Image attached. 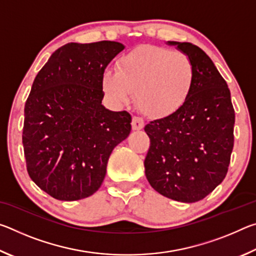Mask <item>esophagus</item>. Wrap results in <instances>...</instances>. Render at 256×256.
<instances>
[{"label":"esophagus","instance_id":"1","mask_svg":"<svg viewBox=\"0 0 256 256\" xmlns=\"http://www.w3.org/2000/svg\"><path fill=\"white\" fill-rule=\"evenodd\" d=\"M132 128L134 131H138V130H142L144 126V120L140 118H136V116H134L132 118Z\"/></svg>","mask_w":256,"mask_h":256}]
</instances>
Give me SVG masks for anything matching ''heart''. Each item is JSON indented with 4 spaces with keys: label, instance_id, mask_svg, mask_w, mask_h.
Segmentation results:
<instances>
[{
    "label": "heart",
    "instance_id": "1",
    "mask_svg": "<svg viewBox=\"0 0 256 256\" xmlns=\"http://www.w3.org/2000/svg\"><path fill=\"white\" fill-rule=\"evenodd\" d=\"M102 90L112 105L133 100L150 118H166L183 108L196 86V66L188 55L144 45L120 56L116 72L105 71Z\"/></svg>",
    "mask_w": 256,
    "mask_h": 256
}]
</instances>
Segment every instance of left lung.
I'll use <instances>...</instances> for the list:
<instances>
[{
	"instance_id": "1",
	"label": "left lung",
	"mask_w": 256,
	"mask_h": 256,
	"mask_svg": "<svg viewBox=\"0 0 256 256\" xmlns=\"http://www.w3.org/2000/svg\"><path fill=\"white\" fill-rule=\"evenodd\" d=\"M192 60L196 86L176 114L146 125L150 148L144 160L150 185L172 200L204 198L224 180L234 146V110L227 82L200 47L167 42Z\"/></svg>"
}]
</instances>
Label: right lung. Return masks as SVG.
Returning a JSON list of instances; mask_svg holds the SVG:
<instances>
[{
  "instance_id": "obj_1",
  "label": "right lung",
  "mask_w": 256,
  "mask_h": 256,
  "mask_svg": "<svg viewBox=\"0 0 256 256\" xmlns=\"http://www.w3.org/2000/svg\"><path fill=\"white\" fill-rule=\"evenodd\" d=\"M124 47L110 40L68 42L34 78L24 105V158L30 178L54 198L92 196L112 149L131 132L128 112L102 105L104 72Z\"/></svg>"
}]
</instances>
